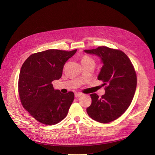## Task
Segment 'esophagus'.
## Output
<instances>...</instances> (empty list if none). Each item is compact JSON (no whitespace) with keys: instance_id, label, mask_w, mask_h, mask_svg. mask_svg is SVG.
Listing matches in <instances>:
<instances>
[{"instance_id":"1","label":"esophagus","mask_w":155,"mask_h":155,"mask_svg":"<svg viewBox=\"0 0 155 155\" xmlns=\"http://www.w3.org/2000/svg\"><path fill=\"white\" fill-rule=\"evenodd\" d=\"M82 95H83V94H82V93H80V92H78V93H75V96L76 97H81Z\"/></svg>"}]
</instances>
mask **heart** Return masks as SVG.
<instances>
[{"instance_id":"heart-1","label":"heart","mask_w":155,"mask_h":155,"mask_svg":"<svg viewBox=\"0 0 155 155\" xmlns=\"http://www.w3.org/2000/svg\"><path fill=\"white\" fill-rule=\"evenodd\" d=\"M81 62L82 63H90V62H94V60L91 58L90 56H88L87 55H84L82 56V59H81Z\"/></svg>"}]
</instances>
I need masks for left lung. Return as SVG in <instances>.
I'll list each match as a JSON object with an SVG mask.
<instances>
[{
  "mask_svg": "<svg viewBox=\"0 0 155 155\" xmlns=\"http://www.w3.org/2000/svg\"><path fill=\"white\" fill-rule=\"evenodd\" d=\"M84 52L101 59L103 66L97 78L107 85L101 97L91 94L92 104L87 109V114L99 123H110L124 113L133 101L137 84L135 70L127 56L120 50L99 46Z\"/></svg>",
  "mask_w": 155,
  "mask_h": 155,
  "instance_id": "1",
  "label": "left lung"
}]
</instances>
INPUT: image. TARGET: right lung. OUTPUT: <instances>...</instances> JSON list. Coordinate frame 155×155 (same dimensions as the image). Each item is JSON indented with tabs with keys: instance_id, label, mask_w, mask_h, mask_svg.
Instances as JSON below:
<instances>
[{
	"instance_id": "right-lung-1",
	"label": "right lung",
	"mask_w": 155,
	"mask_h": 155,
	"mask_svg": "<svg viewBox=\"0 0 155 155\" xmlns=\"http://www.w3.org/2000/svg\"><path fill=\"white\" fill-rule=\"evenodd\" d=\"M77 50H48L30 55L21 68L18 91L23 107L39 123L54 125L67 116L74 93L54 90L53 80H59L66 61Z\"/></svg>"
}]
</instances>
